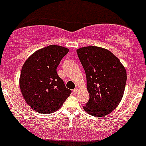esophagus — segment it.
<instances>
[{
    "instance_id": "1",
    "label": "esophagus",
    "mask_w": 146,
    "mask_h": 146,
    "mask_svg": "<svg viewBox=\"0 0 146 146\" xmlns=\"http://www.w3.org/2000/svg\"><path fill=\"white\" fill-rule=\"evenodd\" d=\"M73 92H74L75 94H77L78 92H79V88H75L74 90H73Z\"/></svg>"
}]
</instances>
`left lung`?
<instances>
[{
    "label": "left lung",
    "instance_id": "8db88e82",
    "mask_svg": "<svg viewBox=\"0 0 146 146\" xmlns=\"http://www.w3.org/2000/svg\"><path fill=\"white\" fill-rule=\"evenodd\" d=\"M77 54L86 76L89 100L84 110L90 115H107L118 106L127 81L125 67L113 53L102 47L78 49Z\"/></svg>",
    "mask_w": 146,
    "mask_h": 146
}]
</instances>
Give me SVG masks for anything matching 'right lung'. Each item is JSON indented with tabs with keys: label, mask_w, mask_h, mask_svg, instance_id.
<instances>
[{
	"label": "right lung",
	"mask_w": 146,
	"mask_h": 146,
	"mask_svg": "<svg viewBox=\"0 0 146 146\" xmlns=\"http://www.w3.org/2000/svg\"><path fill=\"white\" fill-rule=\"evenodd\" d=\"M68 49L47 46L35 52L24 62L19 86L26 102L35 111L50 114L59 110L71 90L65 87L57 73V68Z\"/></svg>",
	"instance_id": "obj_1"
}]
</instances>
